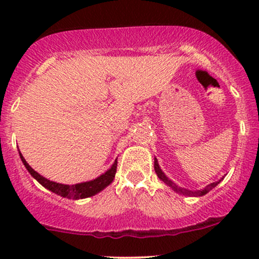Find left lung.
I'll return each instance as SVG.
<instances>
[{
  "label": "left lung",
  "mask_w": 259,
  "mask_h": 259,
  "mask_svg": "<svg viewBox=\"0 0 259 259\" xmlns=\"http://www.w3.org/2000/svg\"><path fill=\"white\" fill-rule=\"evenodd\" d=\"M154 171H156L157 177H158L159 179L165 184V185H168L169 187H171V189H173L175 192H178V194H181V195H184V196H196V197H198V196H203V195L208 194V192H209L210 190L213 189V187H215L222 181V180L215 181V183L209 184V185L204 187V189L196 190V191H192V190H187V189H184V187L178 186L177 184L174 183V181H171L170 179H169L167 175L163 173L162 169H160L159 164H158V160H157V158H154Z\"/></svg>",
  "instance_id": "8db88e82"
}]
</instances>
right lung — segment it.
I'll return each instance as SVG.
<instances>
[{"label":"right lung","instance_id":"right-lung-1","mask_svg":"<svg viewBox=\"0 0 259 259\" xmlns=\"http://www.w3.org/2000/svg\"><path fill=\"white\" fill-rule=\"evenodd\" d=\"M20 159H22L23 164L25 165V168L28 169V171L34 179H36L38 183L42 185L45 189L50 190V191L55 192L62 197L70 198V200H80V198H88L91 197V196H95L99 194L100 191H102L103 189H106L109 184L112 183L113 179H114L115 173H117V159L114 160V163L112 164V167L108 169V170L105 171L103 174H101L100 177H97L96 179H92L90 181H85V183H79L74 184V185H65V184H59L56 183V181H51L46 178L42 177L35 171L30 165L26 163V160L23 154L20 153L19 151Z\"/></svg>","mask_w":259,"mask_h":259}]
</instances>
